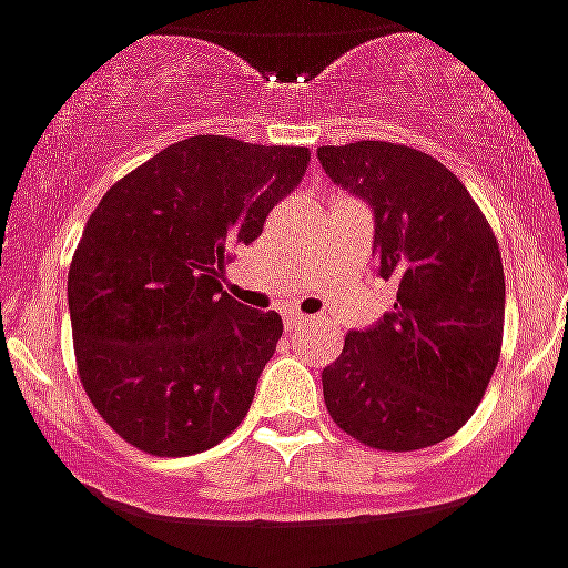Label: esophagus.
<instances>
[{"label":"esophagus","mask_w":568,"mask_h":568,"mask_svg":"<svg viewBox=\"0 0 568 568\" xmlns=\"http://www.w3.org/2000/svg\"><path fill=\"white\" fill-rule=\"evenodd\" d=\"M308 323L314 321L306 317V314H288V317H285V328H288V332H300V328H306Z\"/></svg>","instance_id":"esophagus-1"}]
</instances>
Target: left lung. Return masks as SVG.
<instances>
[{
    "instance_id": "obj_1",
    "label": "left lung",
    "mask_w": 568,
    "mask_h": 568,
    "mask_svg": "<svg viewBox=\"0 0 568 568\" xmlns=\"http://www.w3.org/2000/svg\"><path fill=\"white\" fill-rule=\"evenodd\" d=\"M337 187L375 216L378 276L393 312L349 332L323 369L341 430L378 450H422L474 416L497 369L505 274L497 236L468 187L433 155L387 141L317 150Z\"/></svg>"
}]
</instances>
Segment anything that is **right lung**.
Here are the masks:
<instances>
[{"label": "right lung", "instance_id": "1", "mask_svg": "<svg viewBox=\"0 0 568 568\" xmlns=\"http://www.w3.org/2000/svg\"><path fill=\"white\" fill-rule=\"evenodd\" d=\"M308 146L195 135L106 190L69 268V314L85 395L152 456H190L240 427L283 335L276 312L222 292L306 175Z\"/></svg>", "mask_w": 568, "mask_h": 568}]
</instances>
